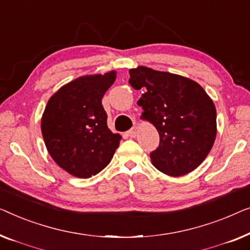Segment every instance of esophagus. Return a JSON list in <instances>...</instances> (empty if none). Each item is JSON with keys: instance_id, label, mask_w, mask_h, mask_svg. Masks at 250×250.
<instances>
[{"instance_id": "34e87169", "label": "esophagus", "mask_w": 250, "mask_h": 250, "mask_svg": "<svg viewBox=\"0 0 250 250\" xmlns=\"http://www.w3.org/2000/svg\"><path fill=\"white\" fill-rule=\"evenodd\" d=\"M137 132H138V126H137V125H133L132 128L130 129L128 132H126V135H128L129 137H131V138H133V137H136Z\"/></svg>"}]
</instances>
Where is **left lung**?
<instances>
[{
    "label": "left lung",
    "instance_id": "left-lung-1",
    "mask_svg": "<svg viewBox=\"0 0 250 250\" xmlns=\"http://www.w3.org/2000/svg\"><path fill=\"white\" fill-rule=\"evenodd\" d=\"M129 83L144 89L137 104L142 118L160 133L150 153L154 167L171 177L194 171L208 155L216 137V110L210 97L194 80L147 66L130 69Z\"/></svg>",
    "mask_w": 250,
    "mask_h": 250
}]
</instances>
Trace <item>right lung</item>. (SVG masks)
<instances>
[{
    "label": "right lung",
    "instance_id": "1",
    "mask_svg": "<svg viewBox=\"0 0 250 250\" xmlns=\"http://www.w3.org/2000/svg\"><path fill=\"white\" fill-rule=\"evenodd\" d=\"M115 71L79 77L47 102L42 133L55 163L77 178L97 174L113 157L121 136L107 128L102 98L113 85Z\"/></svg>",
    "mask_w": 250,
    "mask_h": 250
}]
</instances>
